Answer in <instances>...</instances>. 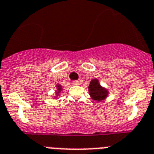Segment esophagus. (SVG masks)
Listing matches in <instances>:
<instances>
[{"label":"esophagus","mask_w":154,"mask_h":154,"mask_svg":"<svg viewBox=\"0 0 154 154\" xmlns=\"http://www.w3.org/2000/svg\"><path fill=\"white\" fill-rule=\"evenodd\" d=\"M73 85H75V86H77V85H80V81L79 80H74V81L72 82Z\"/></svg>","instance_id":"1"}]
</instances>
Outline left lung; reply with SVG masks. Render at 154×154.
<instances>
[{
  "label": "left lung",
  "mask_w": 154,
  "mask_h": 154,
  "mask_svg": "<svg viewBox=\"0 0 154 154\" xmlns=\"http://www.w3.org/2000/svg\"><path fill=\"white\" fill-rule=\"evenodd\" d=\"M88 89L89 93H90L92 100H95V101H103L108 97L109 92L106 88L101 87L97 79H93L90 81Z\"/></svg>",
  "instance_id": "1"
}]
</instances>
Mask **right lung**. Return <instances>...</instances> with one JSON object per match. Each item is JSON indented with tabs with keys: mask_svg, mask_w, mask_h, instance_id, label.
<instances>
[{
	"mask_svg": "<svg viewBox=\"0 0 154 154\" xmlns=\"http://www.w3.org/2000/svg\"><path fill=\"white\" fill-rule=\"evenodd\" d=\"M57 91L56 92V93H57V94H56V97H58V96H59V93H61V91L62 90V87H61L60 84H57Z\"/></svg>",
	"mask_w": 154,
	"mask_h": 154,
	"instance_id": "right-lung-1",
	"label": "right lung"
}]
</instances>
